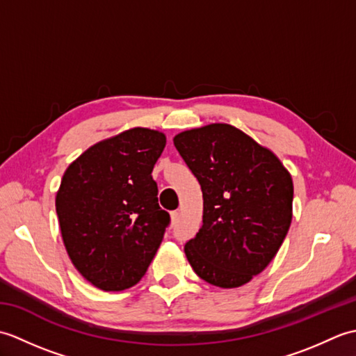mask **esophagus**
<instances>
[{
    "label": "esophagus",
    "mask_w": 356,
    "mask_h": 356,
    "mask_svg": "<svg viewBox=\"0 0 356 356\" xmlns=\"http://www.w3.org/2000/svg\"><path fill=\"white\" fill-rule=\"evenodd\" d=\"M170 217H171V225H176L177 220H179V213H177V211H172Z\"/></svg>",
    "instance_id": "1"
}]
</instances>
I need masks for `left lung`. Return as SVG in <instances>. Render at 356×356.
Here are the masks:
<instances>
[{
  "label": "left lung",
  "instance_id": "1",
  "mask_svg": "<svg viewBox=\"0 0 356 356\" xmlns=\"http://www.w3.org/2000/svg\"><path fill=\"white\" fill-rule=\"evenodd\" d=\"M172 140L203 193V225L185 245L188 261L213 286L249 283L289 231L291 172L269 148L229 124L191 128Z\"/></svg>",
  "mask_w": 356,
  "mask_h": 356
}]
</instances>
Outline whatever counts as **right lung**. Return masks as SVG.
I'll return each mask as SVG.
<instances>
[{
  "instance_id": "1",
  "label": "right lung",
  "mask_w": 356,
  "mask_h": 356,
  "mask_svg": "<svg viewBox=\"0 0 356 356\" xmlns=\"http://www.w3.org/2000/svg\"><path fill=\"white\" fill-rule=\"evenodd\" d=\"M165 143L162 131L134 127L67 166L55 200L59 228L73 266L97 289L134 286L161 246L170 214L151 171Z\"/></svg>"
}]
</instances>
